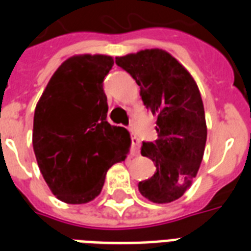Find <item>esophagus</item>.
I'll return each mask as SVG.
<instances>
[{
	"label": "esophagus",
	"instance_id": "34e87169",
	"mask_svg": "<svg viewBox=\"0 0 251 251\" xmlns=\"http://www.w3.org/2000/svg\"><path fill=\"white\" fill-rule=\"evenodd\" d=\"M130 153L132 156H136V154L139 153V139L135 138V136H132L131 138V148H130Z\"/></svg>",
	"mask_w": 251,
	"mask_h": 251
}]
</instances>
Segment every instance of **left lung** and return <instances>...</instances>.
I'll use <instances>...</instances> for the list:
<instances>
[{"mask_svg": "<svg viewBox=\"0 0 251 251\" xmlns=\"http://www.w3.org/2000/svg\"><path fill=\"white\" fill-rule=\"evenodd\" d=\"M116 64L135 79L146 108L157 116L158 138L142 146V154L153 161L156 173L139 182V192L152 202H173L192 184L206 144L205 111L197 83L161 49L117 56Z\"/></svg>", "mask_w": 251, "mask_h": 251, "instance_id": "1", "label": "left lung"}]
</instances>
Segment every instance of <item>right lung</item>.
<instances>
[{"instance_id": "obj_1", "label": "right lung", "mask_w": 251, "mask_h": 251, "mask_svg": "<svg viewBox=\"0 0 251 251\" xmlns=\"http://www.w3.org/2000/svg\"><path fill=\"white\" fill-rule=\"evenodd\" d=\"M108 55H75L59 67L36 105L33 150L49 188L66 203L100 193L108 169L129 152L130 135L107 121Z\"/></svg>"}]
</instances>
